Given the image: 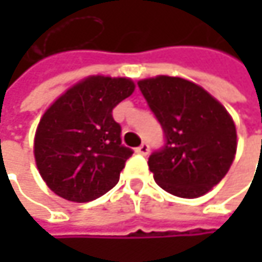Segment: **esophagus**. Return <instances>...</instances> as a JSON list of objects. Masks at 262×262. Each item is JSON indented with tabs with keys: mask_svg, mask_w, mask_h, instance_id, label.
<instances>
[{
	"mask_svg": "<svg viewBox=\"0 0 262 262\" xmlns=\"http://www.w3.org/2000/svg\"><path fill=\"white\" fill-rule=\"evenodd\" d=\"M148 151H150V147H148V144H145V142H142V144L136 148V153H139V155H142V156H147Z\"/></svg>",
	"mask_w": 262,
	"mask_h": 262,
	"instance_id": "1",
	"label": "esophagus"
}]
</instances>
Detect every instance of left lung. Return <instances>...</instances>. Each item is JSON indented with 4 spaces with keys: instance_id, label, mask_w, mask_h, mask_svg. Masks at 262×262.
Here are the masks:
<instances>
[{
    "instance_id": "left-lung-1",
    "label": "left lung",
    "mask_w": 262,
    "mask_h": 262,
    "mask_svg": "<svg viewBox=\"0 0 262 262\" xmlns=\"http://www.w3.org/2000/svg\"><path fill=\"white\" fill-rule=\"evenodd\" d=\"M138 86L165 135L164 147L148 158L156 183L183 199L206 194L234 162V120L220 101L189 80L158 76L139 80Z\"/></svg>"
}]
</instances>
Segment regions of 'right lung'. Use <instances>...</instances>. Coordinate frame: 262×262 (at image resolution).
<instances>
[{"mask_svg":"<svg viewBox=\"0 0 262 262\" xmlns=\"http://www.w3.org/2000/svg\"><path fill=\"white\" fill-rule=\"evenodd\" d=\"M133 91L130 79L91 76L45 111L34 135V159L53 192L83 203L118 183L133 151L121 144L112 111Z\"/></svg>","mask_w":262,"mask_h":262,"instance_id":"1","label":"right lung"}]
</instances>
